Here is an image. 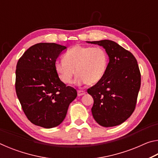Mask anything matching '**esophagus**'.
I'll use <instances>...</instances> for the list:
<instances>
[{
    "label": "esophagus",
    "mask_w": 158,
    "mask_h": 158,
    "mask_svg": "<svg viewBox=\"0 0 158 158\" xmlns=\"http://www.w3.org/2000/svg\"><path fill=\"white\" fill-rule=\"evenodd\" d=\"M85 92L84 91V90H78V91H77V95L81 96V95H85Z\"/></svg>",
    "instance_id": "obj_1"
}]
</instances>
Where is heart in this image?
<instances>
[{
	"label": "heart",
	"instance_id": "b5f03b06",
	"mask_svg": "<svg viewBox=\"0 0 158 158\" xmlns=\"http://www.w3.org/2000/svg\"><path fill=\"white\" fill-rule=\"evenodd\" d=\"M107 65V53L102 47L75 45L65 53L63 60L55 63L54 68L64 84H71L76 72L75 84L93 85L105 75Z\"/></svg>",
	"mask_w": 158,
	"mask_h": 158
}]
</instances>
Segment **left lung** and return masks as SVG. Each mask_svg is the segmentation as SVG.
<instances>
[{
	"instance_id": "left-lung-1",
	"label": "left lung",
	"mask_w": 158,
	"mask_h": 158,
	"mask_svg": "<svg viewBox=\"0 0 158 158\" xmlns=\"http://www.w3.org/2000/svg\"><path fill=\"white\" fill-rule=\"evenodd\" d=\"M102 47L109 56L105 75L87 90L93 98V116L101 126L121 125L135 110L141 85V74L135 56L109 40L86 42Z\"/></svg>"
}]
</instances>
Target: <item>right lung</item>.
<instances>
[{
    "label": "right lung",
    "instance_id": "right-lung-1",
    "mask_svg": "<svg viewBox=\"0 0 158 158\" xmlns=\"http://www.w3.org/2000/svg\"><path fill=\"white\" fill-rule=\"evenodd\" d=\"M66 49L56 43H38L18 60L16 93L28 119L37 126L49 129L59 125L77 96V90L66 86L55 71L56 60Z\"/></svg>",
    "mask_w": 158,
    "mask_h": 158
}]
</instances>
